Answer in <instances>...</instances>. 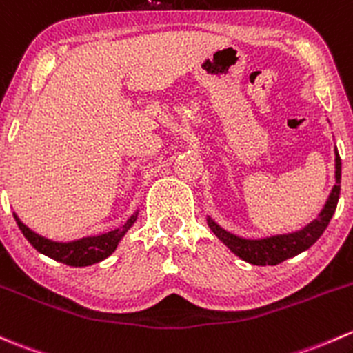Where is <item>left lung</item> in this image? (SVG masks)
<instances>
[{
  "instance_id": "left-lung-1",
  "label": "left lung",
  "mask_w": 353,
  "mask_h": 353,
  "mask_svg": "<svg viewBox=\"0 0 353 353\" xmlns=\"http://www.w3.org/2000/svg\"><path fill=\"white\" fill-rule=\"evenodd\" d=\"M340 179H342V159L335 147V186L326 199L323 210L320 211L318 218L304 228L292 233H283V235L265 236V239H243V236L233 235L221 228L211 216L206 218L208 226L211 232L223 242L236 257L248 262L252 265H277L294 255L307 250L326 230L340 198Z\"/></svg>"
}]
</instances>
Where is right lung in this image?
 I'll return each instance as SVG.
<instances>
[{"instance_id":"1","label":"right lung","mask_w":353,"mask_h":353,"mask_svg":"<svg viewBox=\"0 0 353 353\" xmlns=\"http://www.w3.org/2000/svg\"><path fill=\"white\" fill-rule=\"evenodd\" d=\"M14 220H17L18 228L21 230V233L25 235V239L32 243V247L35 250H39L40 254L47 255V257L54 259V261L62 262L65 265L72 267H88L92 264H98V262L105 261L106 257H110L114 250H117L118 243L123 239L125 233L132 228V225L137 221L139 216V211L132 214L128 218L127 223L120 228L111 230L108 233H101V235H91V236H83V239L70 240V242H54V240L46 239V236L39 235L33 230H30L20 218L17 216V213H13Z\"/></svg>"}]
</instances>
